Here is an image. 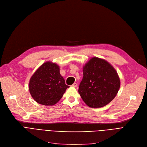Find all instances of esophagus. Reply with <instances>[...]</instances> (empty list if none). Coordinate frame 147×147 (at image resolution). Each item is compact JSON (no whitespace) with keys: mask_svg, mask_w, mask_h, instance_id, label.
I'll return each mask as SVG.
<instances>
[{"mask_svg":"<svg viewBox=\"0 0 147 147\" xmlns=\"http://www.w3.org/2000/svg\"><path fill=\"white\" fill-rule=\"evenodd\" d=\"M77 85H78V84H77L76 83H74L71 86H72L73 87H77Z\"/></svg>","mask_w":147,"mask_h":147,"instance_id":"34e87169","label":"esophagus"}]
</instances>
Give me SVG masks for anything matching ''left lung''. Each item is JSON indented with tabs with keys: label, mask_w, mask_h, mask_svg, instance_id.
<instances>
[{
	"label": "left lung",
	"mask_w": 147,
	"mask_h": 147,
	"mask_svg": "<svg viewBox=\"0 0 147 147\" xmlns=\"http://www.w3.org/2000/svg\"><path fill=\"white\" fill-rule=\"evenodd\" d=\"M79 93L87 105L102 107L116 96L120 82L117 73L104 59L94 57L83 67Z\"/></svg>",
	"instance_id": "obj_1"
}]
</instances>
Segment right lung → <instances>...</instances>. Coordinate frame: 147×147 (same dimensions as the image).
Listing matches in <instances>:
<instances>
[{
	"label": "right lung",
	"instance_id": "add662e5",
	"mask_svg": "<svg viewBox=\"0 0 147 147\" xmlns=\"http://www.w3.org/2000/svg\"><path fill=\"white\" fill-rule=\"evenodd\" d=\"M69 87L59 73V66L51 62L38 68L29 83L31 95L37 103L44 105L57 104Z\"/></svg>",
	"mask_w": 147,
	"mask_h": 147
}]
</instances>
